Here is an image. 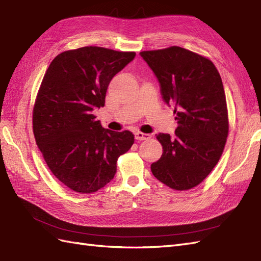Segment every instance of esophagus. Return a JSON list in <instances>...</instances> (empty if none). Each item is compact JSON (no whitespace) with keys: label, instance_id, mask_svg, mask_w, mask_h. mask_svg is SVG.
I'll use <instances>...</instances> for the list:
<instances>
[{"label":"esophagus","instance_id":"obj_1","mask_svg":"<svg viewBox=\"0 0 261 261\" xmlns=\"http://www.w3.org/2000/svg\"><path fill=\"white\" fill-rule=\"evenodd\" d=\"M135 137L137 140H139V141H142V140H148L151 138L150 135H148V133H143V132H140V131H137L135 132Z\"/></svg>","mask_w":261,"mask_h":261}]
</instances>
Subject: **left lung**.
<instances>
[{"instance_id": "1", "label": "left lung", "mask_w": 261, "mask_h": 261, "mask_svg": "<svg viewBox=\"0 0 261 261\" xmlns=\"http://www.w3.org/2000/svg\"><path fill=\"white\" fill-rule=\"evenodd\" d=\"M161 85L164 101L175 106V135L159 133L162 156L151 171L175 191L202 183L223 154L229 131L222 78L211 59L178 46L140 53Z\"/></svg>"}]
</instances>
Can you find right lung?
<instances>
[{
	"instance_id": "obj_1",
	"label": "right lung",
	"mask_w": 261,
	"mask_h": 261,
	"mask_svg": "<svg viewBox=\"0 0 261 261\" xmlns=\"http://www.w3.org/2000/svg\"><path fill=\"white\" fill-rule=\"evenodd\" d=\"M136 56L86 46L57 55L46 70L33 108V132L48 169L80 194L102 189L117 161L135 143L130 131L103 129L92 111L105 106L112 77Z\"/></svg>"
}]
</instances>
